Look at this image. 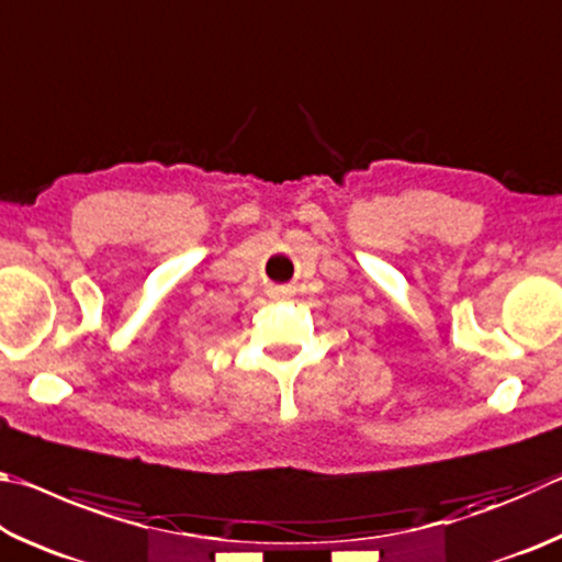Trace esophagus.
I'll return each mask as SVG.
<instances>
[{
    "label": "esophagus",
    "instance_id": "1",
    "mask_svg": "<svg viewBox=\"0 0 562 562\" xmlns=\"http://www.w3.org/2000/svg\"><path fill=\"white\" fill-rule=\"evenodd\" d=\"M272 297H284V294H288V288H272Z\"/></svg>",
    "mask_w": 562,
    "mask_h": 562
}]
</instances>
